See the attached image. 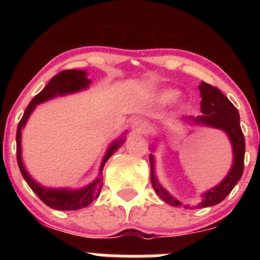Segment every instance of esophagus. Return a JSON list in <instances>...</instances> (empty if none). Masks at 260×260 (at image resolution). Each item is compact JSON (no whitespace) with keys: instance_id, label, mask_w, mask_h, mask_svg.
Here are the masks:
<instances>
[{"instance_id":"esophagus-1","label":"esophagus","mask_w":260,"mask_h":260,"mask_svg":"<svg viewBox=\"0 0 260 260\" xmlns=\"http://www.w3.org/2000/svg\"><path fill=\"white\" fill-rule=\"evenodd\" d=\"M131 128H132L133 132L136 133H143L145 131V126H144V122H143L142 118L136 117L131 121Z\"/></svg>"}]
</instances>
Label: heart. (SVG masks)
Here are the masks:
<instances>
[{"label": "heart", "instance_id": "obj_1", "mask_svg": "<svg viewBox=\"0 0 260 260\" xmlns=\"http://www.w3.org/2000/svg\"><path fill=\"white\" fill-rule=\"evenodd\" d=\"M181 92L176 89H165V90L160 91L157 95V101L161 105H169V104L174 103L180 98Z\"/></svg>", "mask_w": 260, "mask_h": 260}]
</instances>
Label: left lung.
<instances>
[{"instance_id": "1", "label": "left lung", "mask_w": 260, "mask_h": 260, "mask_svg": "<svg viewBox=\"0 0 260 260\" xmlns=\"http://www.w3.org/2000/svg\"><path fill=\"white\" fill-rule=\"evenodd\" d=\"M199 91H201L202 96V115L197 116V117H194V116H186L181 121L183 123L196 124V126L215 128V129H219L225 133L228 136L230 143H231L234 159H232L231 169H230L228 175L225 176V178L219 184H216L215 187L203 192L201 194V202L198 204L189 205L183 204L178 199H176L174 196L170 194L168 190L162 187V184L157 180L156 174H155V156L153 154L149 155V161H150V180L154 190L164 202L172 205V207L199 209L219 204L220 202H222L231 193V190L238 183V181L241 180L243 174L246 143H244V137L242 129H241L240 113H238L237 109L234 106V104L215 86L202 82L201 85H199ZM151 150H155V144H153V147H151Z\"/></svg>"}]
</instances>
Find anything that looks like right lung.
I'll return each instance as SVG.
<instances>
[{
	"label": "right lung",
	"instance_id": "right-lung-1",
	"mask_svg": "<svg viewBox=\"0 0 260 260\" xmlns=\"http://www.w3.org/2000/svg\"><path fill=\"white\" fill-rule=\"evenodd\" d=\"M86 76H88V74H86V71L70 70L59 72L58 74H56L55 77H52L51 80L47 83L43 90L39 92L37 96H34V99L30 101V104L26 106L24 115H23L22 120H20L17 128V161L20 172H22V176L24 177L26 183L29 184V187L32 189V192H34L35 194L47 205V207L56 209V210H78V209L88 207L95 198H98L100 194L101 188H103V177H101V172H103L104 165H105L106 161L112 156V154L115 153L118 148L122 147V144L124 143L126 132L122 134L120 138L113 140L111 144H110V147L107 148L106 153L104 155V159L101 161L99 176L96 177V180L92 181L91 183L88 184V186L79 188V189L45 187L43 184H40L39 182L35 181L34 178L29 175V172L26 171L22 157V129L25 127L26 122H28L29 117H30L32 111L35 110V107H37L39 104H43L45 101L51 100L53 98L63 96V95L68 94H74V92H78L88 89L89 85L91 84V80L86 78Z\"/></svg>",
	"mask_w": 260,
	"mask_h": 260
}]
</instances>
